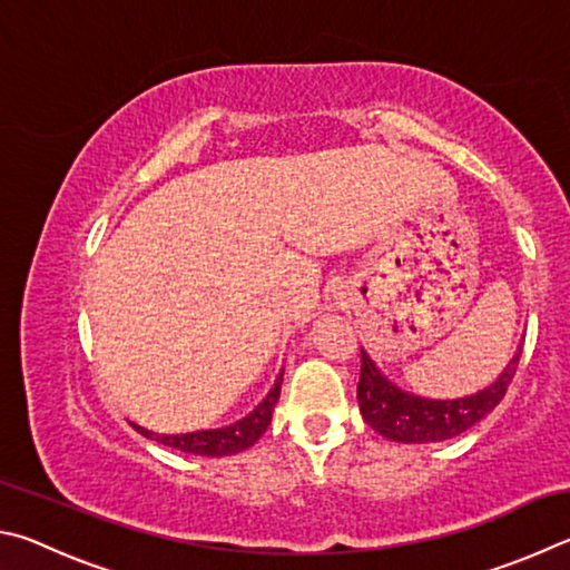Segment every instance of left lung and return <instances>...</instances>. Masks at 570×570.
<instances>
[{
    "label": "left lung",
    "mask_w": 570,
    "mask_h": 570,
    "mask_svg": "<svg viewBox=\"0 0 570 570\" xmlns=\"http://www.w3.org/2000/svg\"><path fill=\"white\" fill-rule=\"evenodd\" d=\"M521 351L523 345H518L513 361L503 367L495 383L475 395L455 397V401H431V397L405 393L393 385L361 347L363 365L361 383H357V403H361L363 421L375 433L391 438L395 443H441L461 435L478 421H483L503 401L515 375L518 361H521Z\"/></svg>",
    "instance_id": "1"
}]
</instances>
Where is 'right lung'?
Listing matches in <instances>:
<instances>
[{
	"mask_svg": "<svg viewBox=\"0 0 570 570\" xmlns=\"http://www.w3.org/2000/svg\"><path fill=\"white\" fill-rule=\"evenodd\" d=\"M279 385H283V373L275 377L273 391L265 395V401L259 403L253 413L245 415L243 421L233 425L215 428V431H197V433H179V435H159L153 431H145L132 423L135 431L142 433L145 438H153V441L175 448V451L183 453H195V455H209V458H223V455H235L245 448L255 445L259 435L267 431L269 421H273V411L279 397Z\"/></svg>",
	"mask_w": 570,
	"mask_h": 570,
	"instance_id": "add662e5",
	"label": "right lung"
}]
</instances>
